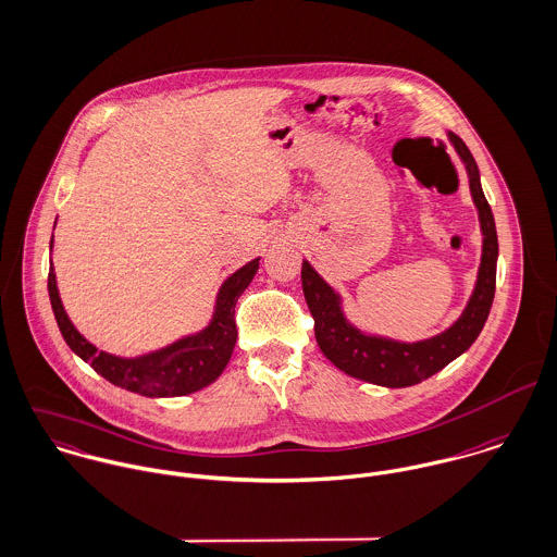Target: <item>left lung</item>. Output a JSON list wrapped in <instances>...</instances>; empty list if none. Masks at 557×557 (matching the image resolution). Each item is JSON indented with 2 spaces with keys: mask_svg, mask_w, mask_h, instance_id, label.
<instances>
[{
  "mask_svg": "<svg viewBox=\"0 0 557 557\" xmlns=\"http://www.w3.org/2000/svg\"><path fill=\"white\" fill-rule=\"evenodd\" d=\"M447 137L469 176V189L482 230V258L473 293L462 314L445 332L420 342H400L383 335L363 334L346 321L339 295L308 260H304L301 284L308 308L314 317L317 342L335 368L352 379L383 387H409L422 383L462 355L475 342L488 319L495 297L499 253L495 220L480 185L475 159L458 135L447 133Z\"/></svg>",
  "mask_w": 557,
  "mask_h": 557,
  "instance_id": "obj_1",
  "label": "left lung"
}]
</instances>
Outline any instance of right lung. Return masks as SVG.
Listing matches in <instances>:
<instances>
[{
	"label": "right lung",
	"instance_id": "1",
	"mask_svg": "<svg viewBox=\"0 0 557 557\" xmlns=\"http://www.w3.org/2000/svg\"><path fill=\"white\" fill-rule=\"evenodd\" d=\"M53 245V236H51ZM260 258H253L238 271H234L220 288L215 312L211 323L198 334L181 337L165 348L139 355V357H115L99 350L75 330L69 314L64 312L53 264L49 267V299L58 321V327L75 355L90 363L103 379L113 385L135 392L148 398H174L194 394L211 385L227 366L236 344L234 306L243 290L249 286L258 271Z\"/></svg>",
	"mask_w": 557,
	"mask_h": 557
}]
</instances>
